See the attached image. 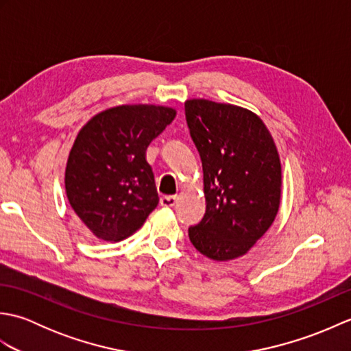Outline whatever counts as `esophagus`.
<instances>
[{
	"label": "esophagus",
	"instance_id": "1",
	"mask_svg": "<svg viewBox=\"0 0 351 351\" xmlns=\"http://www.w3.org/2000/svg\"><path fill=\"white\" fill-rule=\"evenodd\" d=\"M161 206H175L176 204V196H162L160 199Z\"/></svg>",
	"mask_w": 351,
	"mask_h": 351
}]
</instances>
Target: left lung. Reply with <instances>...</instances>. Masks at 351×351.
Wrapping results in <instances>:
<instances>
[{"label": "left lung", "instance_id": "obj_1", "mask_svg": "<svg viewBox=\"0 0 351 351\" xmlns=\"http://www.w3.org/2000/svg\"><path fill=\"white\" fill-rule=\"evenodd\" d=\"M202 160L206 211L189 228L191 244L214 261L247 253L278 215L282 167L270 131L253 111L208 99L185 101Z\"/></svg>", "mask_w": 351, "mask_h": 351}]
</instances>
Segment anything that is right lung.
<instances>
[{
  "instance_id": "add662e5",
  "label": "right lung",
  "mask_w": 351,
  "mask_h": 351,
  "mask_svg": "<svg viewBox=\"0 0 351 351\" xmlns=\"http://www.w3.org/2000/svg\"><path fill=\"white\" fill-rule=\"evenodd\" d=\"M176 110L119 106L93 116L73 141L64 187L72 210L104 241H121L143 226L158 205L149 143L171 123Z\"/></svg>"
}]
</instances>
